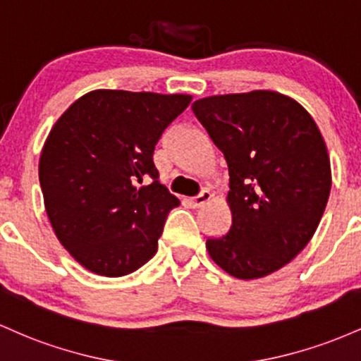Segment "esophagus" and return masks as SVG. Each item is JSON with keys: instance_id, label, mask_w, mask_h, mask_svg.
Listing matches in <instances>:
<instances>
[{"instance_id": "obj_1", "label": "esophagus", "mask_w": 361, "mask_h": 361, "mask_svg": "<svg viewBox=\"0 0 361 361\" xmlns=\"http://www.w3.org/2000/svg\"><path fill=\"white\" fill-rule=\"evenodd\" d=\"M209 200H212V192L202 191L200 196L191 197V200H189V204H191L192 208H201V206H204Z\"/></svg>"}]
</instances>
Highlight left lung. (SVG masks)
I'll use <instances>...</instances> for the list:
<instances>
[{"instance_id":"1","label":"left lung","mask_w":361,"mask_h":361,"mask_svg":"<svg viewBox=\"0 0 361 361\" xmlns=\"http://www.w3.org/2000/svg\"><path fill=\"white\" fill-rule=\"evenodd\" d=\"M194 114L228 165L232 226L209 257L238 279L281 269L310 242L331 192V161L314 117L274 90L212 95Z\"/></svg>"}]
</instances>
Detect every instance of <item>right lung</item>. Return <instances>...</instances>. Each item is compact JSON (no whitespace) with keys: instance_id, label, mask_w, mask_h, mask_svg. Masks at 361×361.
Masks as SVG:
<instances>
[{"instance_id":"obj_1","label":"right lung","mask_w":361,"mask_h":361,"mask_svg":"<svg viewBox=\"0 0 361 361\" xmlns=\"http://www.w3.org/2000/svg\"><path fill=\"white\" fill-rule=\"evenodd\" d=\"M191 100L188 93L93 90L56 121L39 180L56 237L85 269L117 278L155 256L180 201L157 180L153 149Z\"/></svg>"}]
</instances>
